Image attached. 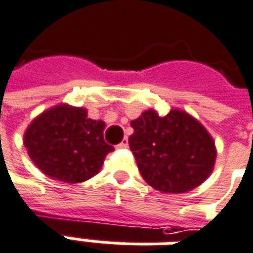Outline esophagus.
I'll return each mask as SVG.
<instances>
[{"label":"esophagus","mask_w":253,"mask_h":253,"mask_svg":"<svg viewBox=\"0 0 253 253\" xmlns=\"http://www.w3.org/2000/svg\"><path fill=\"white\" fill-rule=\"evenodd\" d=\"M127 146H128V139H127L126 137L122 139L119 144L116 145V148H118V149H126Z\"/></svg>","instance_id":"obj_1"}]
</instances>
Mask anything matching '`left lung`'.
I'll return each mask as SVG.
<instances>
[{
    "label": "left lung",
    "mask_w": 253,
    "mask_h": 253,
    "mask_svg": "<svg viewBox=\"0 0 253 253\" xmlns=\"http://www.w3.org/2000/svg\"><path fill=\"white\" fill-rule=\"evenodd\" d=\"M128 138L139 172L162 193H186L211 175L216 146L206 127L186 111L172 108L164 116L148 109L131 121Z\"/></svg>",
    "instance_id": "8db88e82"
}]
</instances>
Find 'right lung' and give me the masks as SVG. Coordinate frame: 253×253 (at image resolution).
Wrapping results in <instances>:
<instances>
[{"label":"right lung","instance_id":"obj_1","mask_svg":"<svg viewBox=\"0 0 253 253\" xmlns=\"http://www.w3.org/2000/svg\"><path fill=\"white\" fill-rule=\"evenodd\" d=\"M105 123L87 109L65 102L43 111L28 125L23 144L33 163L49 178L81 183L101 169L114 146L104 141Z\"/></svg>","mask_w":253,"mask_h":253}]
</instances>
